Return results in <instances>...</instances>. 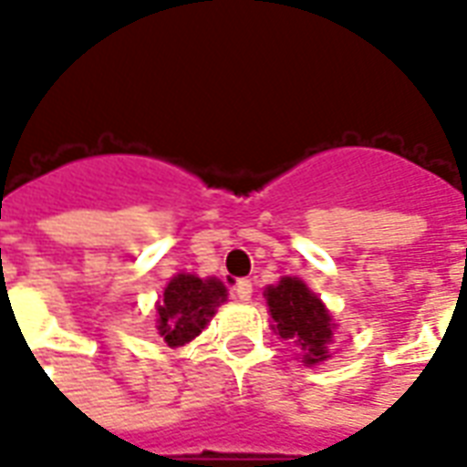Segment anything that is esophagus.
Returning a JSON list of instances; mask_svg holds the SVG:
<instances>
[{
    "label": "esophagus",
    "mask_w": 467,
    "mask_h": 467,
    "mask_svg": "<svg viewBox=\"0 0 467 467\" xmlns=\"http://www.w3.org/2000/svg\"><path fill=\"white\" fill-rule=\"evenodd\" d=\"M234 293H236L238 300H251V293H254V285H251V280L238 278L236 283H234Z\"/></svg>",
    "instance_id": "obj_1"
}]
</instances>
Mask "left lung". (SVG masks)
<instances>
[{
    "mask_svg": "<svg viewBox=\"0 0 467 467\" xmlns=\"http://www.w3.org/2000/svg\"><path fill=\"white\" fill-rule=\"evenodd\" d=\"M265 297L280 337L297 347L305 364L322 362L332 342V320L320 297L297 278H283L265 290Z\"/></svg>",
    "mask_w": 467,
    "mask_h": 467,
    "instance_id": "obj_1",
    "label": "left lung"
}]
</instances>
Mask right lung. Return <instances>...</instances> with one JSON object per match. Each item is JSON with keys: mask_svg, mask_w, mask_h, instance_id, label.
Returning <instances> with one entry per match:
<instances>
[{"mask_svg": "<svg viewBox=\"0 0 467 467\" xmlns=\"http://www.w3.org/2000/svg\"><path fill=\"white\" fill-rule=\"evenodd\" d=\"M226 300V287L216 278L202 280L196 275H177L164 287L162 303L157 305L160 335L170 347H180L194 339L213 310Z\"/></svg>", "mask_w": 467, "mask_h": 467, "instance_id": "add662e5", "label": "right lung"}]
</instances>
